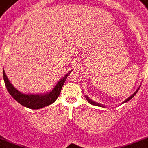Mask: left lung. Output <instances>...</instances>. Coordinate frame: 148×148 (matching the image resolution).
Returning <instances> with one entry per match:
<instances>
[{
  "instance_id": "1",
  "label": "left lung",
  "mask_w": 148,
  "mask_h": 148,
  "mask_svg": "<svg viewBox=\"0 0 148 148\" xmlns=\"http://www.w3.org/2000/svg\"><path fill=\"white\" fill-rule=\"evenodd\" d=\"M138 89H139V88H138V89L137 90H136V91H135V92H134L133 94H132V95H131V96H130V97H129V98H128L127 99H126V100H125V101H124L123 102V103L127 102L128 101H130V99H132V98L134 97V95H135V94H136V93H137V92L138 91ZM85 97H86V100H87V101H88V102H89V104H91V105H96V106H99V107H105V106H104V105H101V104H99V103L95 102V101H92V100H91V99H89V98H88L87 96H86V95Z\"/></svg>"
}]
</instances>
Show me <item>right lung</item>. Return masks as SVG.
<instances>
[{"mask_svg":"<svg viewBox=\"0 0 148 148\" xmlns=\"http://www.w3.org/2000/svg\"><path fill=\"white\" fill-rule=\"evenodd\" d=\"M72 71V70H71ZM71 71L68 72V74L64 75L60 80H59L56 86L53 89V90L49 92L44 93V94H40V95H34V94H24L18 91L16 88L13 86L10 80H8L7 75L5 74L4 70H3V80H4L5 86L7 88L8 92L13 99L18 102L22 106L31 109H40L43 107L48 106V105L53 104L54 101H56L57 98L60 95L61 90L64 84V81L66 80L67 77L69 75Z\"/></svg>","mask_w":148,"mask_h":148,"instance_id":"obj_1","label":"right lung"}]
</instances>
